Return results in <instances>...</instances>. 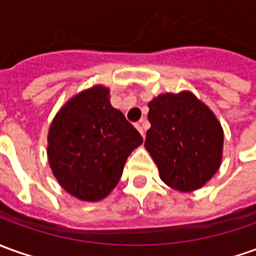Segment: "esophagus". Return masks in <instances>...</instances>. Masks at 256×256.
Returning <instances> with one entry per match:
<instances>
[{
	"label": "esophagus",
	"mask_w": 256,
	"mask_h": 256,
	"mask_svg": "<svg viewBox=\"0 0 256 256\" xmlns=\"http://www.w3.org/2000/svg\"><path fill=\"white\" fill-rule=\"evenodd\" d=\"M135 126H136V130H138V131L140 132V135H142V136H145V128H144V120H140V121H138V122L135 124Z\"/></svg>",
	"instance_id": "esophagus-1"
}]
</instances>
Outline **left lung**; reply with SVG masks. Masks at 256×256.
<instances>
[{"label":"left lung","mask_w":256,"mask_h":256,"mask_svg":"<svg viewBox=\"0 0 256 256\" xmlns=\"http://www.w3.org/2000/svg\"><path fill=\"white\" fill-rule=\"evenodd\" d=\"M145 148L160 178L177 191L198 190L219 170L223 130L212 110L191 92L158 94L149 103Z\"/></svg>","instance_id":"8db88e82"}]
</instances>
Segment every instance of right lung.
<instances>
[{
	"label": "right lung",
	"mask_w": 256,
	"mask_h": 256,
	"mask_svg": "<svg viewBox=\"0 0 256 256\" xmlns=\"http://www.w3.org/2000/svg\"><path fill=\"white\" fill-rule=\"evenodd\" d=\"M104 86H93L66 102L52 120L47 156L54 177L75 198H106L122 176L131 152L144 139L114 108Z\"/></svg>",
	"instance_id": "right-lung-1"
}]
</instances>
